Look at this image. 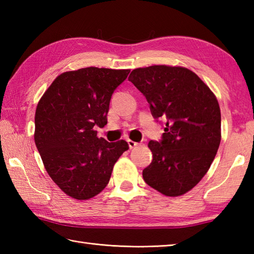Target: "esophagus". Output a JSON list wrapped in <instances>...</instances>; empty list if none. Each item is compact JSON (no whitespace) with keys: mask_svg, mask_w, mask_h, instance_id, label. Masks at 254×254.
<instances>
[{"mask_svg":"<svg viewBox=\"0 0 254 254\" xmlns=\"http://www.w3.org/2000/svg\"><path fill=\"white\" fill-rule=\"evenodd\" d=\"M127 144H128V147H130L131 149L134 148V147H136L137 145H138V143L132 141V139H127Z\"/></svg>","mask_w":254,"mask_h":254,"instance_id":"34e87169","label":"esophagus"}]
</instances>
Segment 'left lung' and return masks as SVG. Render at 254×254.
<instances>
[{
  "instance_id": "left-lung-1",
  "label": "left lung",
  "mask_w": 254,
  "mask_h": 254,
  "mask_svg": "<svg viewBox=\"0 0 254 254\" xmlns=\"http://www.w3.org/2000/svg\"><path fill=\"white\" fill-rule=\"evenodd\" d=\"M128 80L146 97L155 119L167 120L160 142L150 141L144 181L166 196H180L206 175L222 139L216 96L191 69L152 65L131 72Z\"/></svg>"
}]
</instances>
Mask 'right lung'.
Segmentation results:
<instances>
[{"label": "right lung", "instance_id": "obj_1", "mask_svg": "<svg viewBox=\"0 0 254 254\" xmlns=\"http://www.w3.org/2000/svg\"><path fill=\"white\" fill-rule=\"evenodd\" d=\"M128 73L94 66L64 72L38 102V152L51 179L75 199H89L104 190L113 166L128 149L124 139L109 143L94 128L107 124L111 96Z\"/></svg>", "mask_w": 254, "mask_h": 254}]
</instances>
